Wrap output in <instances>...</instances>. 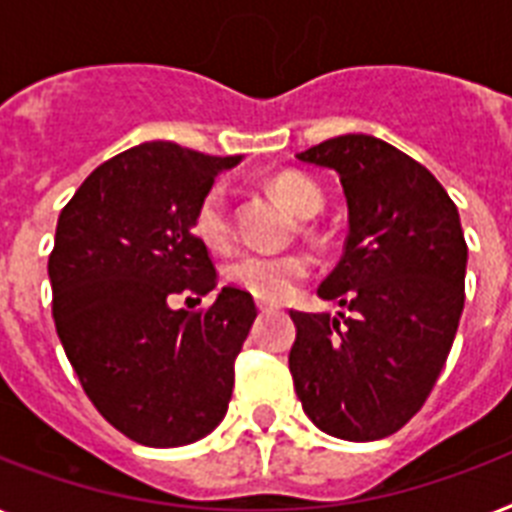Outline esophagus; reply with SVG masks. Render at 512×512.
<instances>
[{
  "mask_svg": "<svg viewBox=\"0 0 512 512\" xmlns=\"http://www.w3.org/2000/svg\"><path fill=\"white\" fill-rule=\"evenodd\" d=\"M257 310H260V313H270L273 305H268V302H263V299H257Z\"/></svg>",
  "mask_w": 512,
  "mask_h": 512,
  "instance_id": "esophagus-1",
  "label": "esophagus"
}]
</instances>
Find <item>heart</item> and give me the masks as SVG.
Returning a JSON list of instances; mask_svg holds the SVG:
<instances>
[{
    "instance_id": "1",
    "label": "heart",
    "mask_w": 512,
    "mask_h": 512,
    "mask_svg": "<svg viewBox=\"0 0 512 512\" xmlns=\"http://www.w3.org/2000/svg\"><path fill=\"white\" fill-rule=\"evenodd\" d=\"M268 189L284 202L299 218H313L323 210V189L313 178L299 170H278L268 178ZM194 234L210 249H226L234 239L231 207H228L226 189L220 184L199 197L191 218ZM313 260L305 252H284V255H260V252H242L226 268V278L242 292L263 302H281L294 292L299 281L310 276Z\"/></svg>"
}]
</instances>
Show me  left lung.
<instances>
[{"instance_id":"obj_1","label":"left lung","mask_w":512,"mask_h":512,"mask_svg":"<svg viewBox=\"0 0 512 512\" xmlns=\"http://www.w3.org/2000/svg\"><path fill=\"white\" fill-rule=\"evenodd\" d=\"M297 157L334 168L344 186L350 234L318 294L350 315L292 310L294 389L326 434L384 439L421 410L458 334L468 263L458 207L376 136H336Z\"/></svg>"}]
</instances>
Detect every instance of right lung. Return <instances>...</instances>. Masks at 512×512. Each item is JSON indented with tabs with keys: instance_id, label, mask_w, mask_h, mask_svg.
I'll return each mask as SVG.
<instances>
[{
	"instance_id": "1",
	"label": "right lung",
	"mask_w": 512,
	"mask_h": 512,
	"mask_svg": "<svg viewBox=\"0 0 512 512\" xmlns=\"http://www.w3.org/2000/svg\"><path fill=\"white\" fill-rule=\"evenodd\" d=\"M239 160L147 141L102 162L57 220V336L102 418L147 447L197 442L228 410L255 302L234 286L197 313L173 310L170 299L218 286L191 218L215 176Z\"/></svg>"
}]
</instances>
